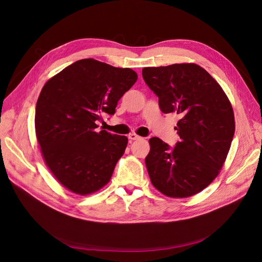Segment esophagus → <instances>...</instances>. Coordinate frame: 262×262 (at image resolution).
<instances>
[{
  "label": "esophagus",
  "instance_id": "34e87169",
  "mask_svg": "<svg viewBox=\"0 0 262 262\" xmlns=\"http://www.w3.org/2000/svg\"><path fill=\"white\" fill-rule=\"evenodd\" d=\"M128 139H130V140H139V139H141V137L138 136L137 134H135V133H132V134L128 135Z\"/></svg>",
  "mask_w": 262,
  "mask_h": 262
}]
</instances>
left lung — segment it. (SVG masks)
<instances>
[{
	"label": "left lung",
	"instance_id": "obj_1",
	"mask_svg": "<svg viewBox=\"0 0 262 262\" xmlns=\"http://www.w3.org/2000/svg\"><path fill=\"white\" fill-rule=\"evenodd\" d=\"M145 84L163 114L180 117L181 141L170 147L148 140L145 166L153 186L169 198H189L208 187L220 173L235 134V116L217 81L196 63L143 68Z\"/></svg>",
	"mask_w": 262,
	"mask_h": 262
}]
</instances>
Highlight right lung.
<instances>
[{
    "mask_svg": "<svg viewBox=\"0 0 262 262\" xmlns=\"http://www.w3.org/2000/svg\"><path fill=\"white\" fill-rule=\"evenodd\" d=\"M137 78L129 68L87 58L64 68L41 90L35 114L41 154L58 183L73 193H94L112 178L128 139L98 132V122L116 113Z\"/></svg>",
    "mask_w": 262,
    "mask_h": 262,
    "instance_id": "add662e5",
    "label": "right lung"
}]
</instances>
